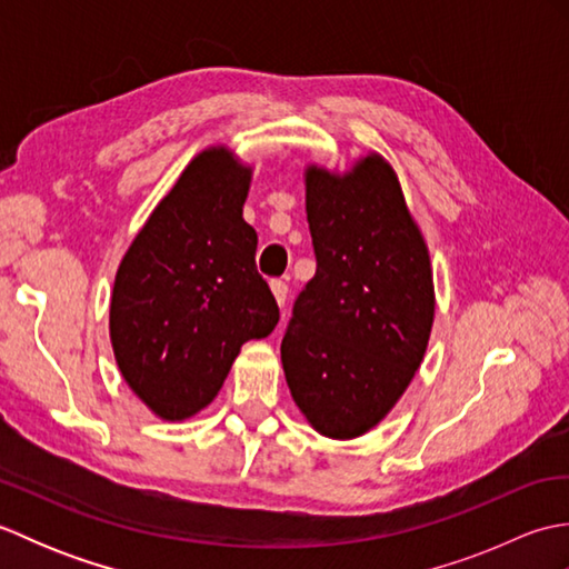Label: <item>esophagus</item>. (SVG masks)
I'll return each instance as SVG.
<instances>
[{
  "label": "esophagus",
  "instance_id": "obj_1",
  "mask_svg": "<svg viewBox=\"0 0 569 569\" xmlns=\"http://www.w3.org/2000/svg\"><path fill=\"white\" fill-rule=\"evenodd\" d=\"M271 291H273L276 303L283 308L286 300H288V283L281 281V278H273V281H271Z\"/></svg>",
  "mask_w": 569,
  "mask_h": 569
}]
</instances>
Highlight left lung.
<instances>
[{
    "label": "left lung",
    "mask_w": 569,
    "mask_h": 569,
    "mask_svg": "<svg viewBox=\"0 0 569 569\" xmlns=\"http://www.w3.org/2000/svg\"><path fill=\"white\" fill-rule=\"evenodd\" d=\"M306 212L318 269L293 306L281 361L310 426L352 440L379 426L426 357L430 253L379 153L345 173L308 166Z\"/></svg>",
    "instance_id": "left-lung-1"
}]
</instances>
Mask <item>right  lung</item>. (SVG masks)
Returning a JSON list of instances; mask_svg holds the SVG:
<instances>
[{"instance_id":"add662e5","label":"right lung","mask_w":569,"mask_h":569,"mask_svg":"<svg viewBox=\"0 0 569 569\" xmlns=\"http://www.w3.org/2000/svg\"><path fill=\"white\" fill-rule=\"evenodd\" d=\"M251 166L227 147L192 159L131 241L114 276L110 340L129 389L163 420L212 403L249 340L271 335L278 306L257 271L244 222Z\"/></svg>"}]
</instances>
